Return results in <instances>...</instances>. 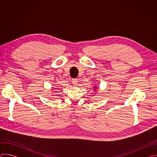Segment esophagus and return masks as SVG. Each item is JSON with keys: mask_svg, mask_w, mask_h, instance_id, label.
Here are the masks:
<instances>
[{"mask_svg": "<svg viewBox=\"0 0 157 157\" xmlns=\"http://www.w3.org/2000/svg\"><path fill=\"white\" fill-rule=\"evenodd\" d=\"M72 82L74 86H77L78 84V79L76 78H74L72 79Z\"/></svg>", "mask_w": 157, "mask_h": 157, "instance_id": "1", "label": "esophagus"}]
</instances>
